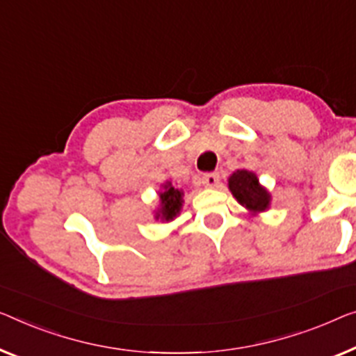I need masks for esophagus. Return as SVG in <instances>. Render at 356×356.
Listing matches in <instances>:
<instances>
[{"instance_id":"esophagus-1","label":"esophagus","mask_w":356,"mask_h":356,"mask_svg":"<svg viewBox=\"0 0 356 356\" xmlns=\"http://www.w3.org/2000/svg\"><path fill=\"white\" fill-rule=\"evenodd\" d=\"M219 174L217 172H209V174H204L203 176V185L204 187H208V188H214V187H217V184H219Z\"/></svg>"}]
</instances>
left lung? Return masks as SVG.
<instances>
[{
  "mask_svg": "<svg viewBox=\"0 0 356 356\" xmlns=\"http://www.w3.org/2000/svg\"><path fill=\"white\" fill-rule=\"evenodd\" d=\"M229 190L251 216L268 211L270 203H272V195L259 182L256 174L248 169H236L232 174L229 177Z\"/></svg>",
  "mask_w": 356,
  "mask_h": 356,
  "instance_id": "1",
  "label": "left lung"
}]
</instances>
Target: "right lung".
I'll use <instances>...</instances> for the list:
<instances>
[{"instance_id": "1", "label": "right lung", "mask_w": 356, "mask_h": 356, "mask_svg": "<svg viewBox=\"0 0 356 356\" xmlns=\"http://www.w3.org/2000/svg\"><path fill=\"white\" fill-rule=\"evenodd\" d=\"M158 196H160V204L153 211V214H155L153 217H155V220L172 222L182 211L184 190L177 188L171 180H166V182L161 184Z\"/></svg>"}]
</instances>
